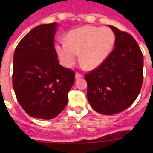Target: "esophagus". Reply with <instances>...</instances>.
<instances>
[{
	"label": "esophagus",
	"instance_id": "esophagus-1",
	"mask_svg": "<svg viewBox=\"0 0 153 153\" xmlns=\"http://www.w3.org/2000/svg\"><path fill=\"white\" fill-rule=\"evenodd\" d=\"M82 77H83V74H81V73H79V72H77L76 74H75V78H76L77 79H81Z\"/></svg>",
	"mask_w": 153,
	"mask_h": 153
}]
</instances>
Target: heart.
I'll list each match as a JSON object with an SVG mask.
<instances>
[{
    "instance_id": "obj_1",
    "label": "heart",
    "mask_w": 153,
    "mask_h": 153,
    "mask_svg": "<svg viewBox=\"0 0 153 153\" xmlns=\"http://www.w3.org/2000/svg\"><path fill=\"white\" fill-rule=\"evenodd\" d=\"M115 39V34L109 27L85 25L68 32L67 41L58 42L55 50L65 67H71L80 53L82 65L93 70L106 59L114 48Z\"/></svg>"
}]
</instances>
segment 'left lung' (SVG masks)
I'll use <instances>...</instances> for the list:
<instances>
[{"mask_svg":"<svg viewBox=\"0 0 153 153\" xmlns=\"http://www.w3.org/2000/svg\"><path fill=\"white\" fill-rule=\"evenodd\" d=\"M114 48L103 63L85 74L87 98L95 111L112 115L130 106L141 90L144 57L130 34L109 25Z\"/></svg>","mask_w":153,"mask_h":153,"instance_id":"1","label":"left lung"}]
</instances>
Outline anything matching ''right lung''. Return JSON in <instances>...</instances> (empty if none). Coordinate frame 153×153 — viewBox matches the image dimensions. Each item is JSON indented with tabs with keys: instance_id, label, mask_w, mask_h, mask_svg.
Wrapping results in <instances>:
<instances>
[{
	"instance_id": "add662e5",
	"label": "right lung",
	"mask_w": 153,
	"mask_h": 153,
	"mask_svg": "<svg viewBox=\"0 0 153 153\" xmlns=\"http://www.w3.org/2000/svg\"><path fill=\"white\" fill-rule=\"evenodd\" d=\"M56 23L34 27L13 55V86L19 104L29 116L52 119L64 109L74 82V71L62 67L54 45Z\"/></svg>"
}]
</instances>
